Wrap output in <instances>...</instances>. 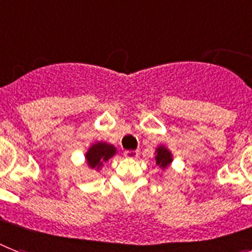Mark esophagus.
<instances>
[{
  "instance_id": "obj_1",
  "label": "esophagus",
  "mask_w": 252,
  "mask_h": 252,
  "mask_svg": "<svg viewBox=\"0 0 252 252\" xmlns=\"http://www.w3.org/2000/svg\"><path fill=\"white\" fill-rule=\"evenodd\" d=\"M138 154H140V151H138V150H126V151H124V155H126V158H130V159L137 158V157H138Z\"/></svg>"
}]
</instances>
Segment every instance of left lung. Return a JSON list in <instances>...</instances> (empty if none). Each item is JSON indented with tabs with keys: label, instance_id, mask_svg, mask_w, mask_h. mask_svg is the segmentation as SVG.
Masks as SVG:
<instances>
[{
	"label": "left lung",
	"instance_id": "8db88e82",
	"mask_svg": "<svg viewBox=\"0 0 252 252\" xmlns=\"http://www.w3.org/2000/svg\"><path fill=\"white\" fill-rule=\"evenodd\" d=\"M157 155H155V160H157V165H159L161 169L168 168L169 164L172 163V154L171 151L167 149L165 146H159L157 150H155Z\"/></svg>",
	"mask_w": 252,
	"mask_h": 252
}]
</instances>
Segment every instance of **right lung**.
Instances as JSON below:
<instances>
[{"label": "right lung", "mask_w": 252, "mask_h": 252, "mask_svg": "<svg viewBox=\"0 0 252 252\" xmlns=\"http://www.w3.org/2000/svg\"><path fill=\"white\" fill-rule=\"evenodd\" d=\"M116 154V149L114 145L106 144V142H95L89 147V150L85 154L87 164L89 168L99 171L105 161L112 158Z\"/></svg>", "instance_id": "add662e5"}]
</instances>
